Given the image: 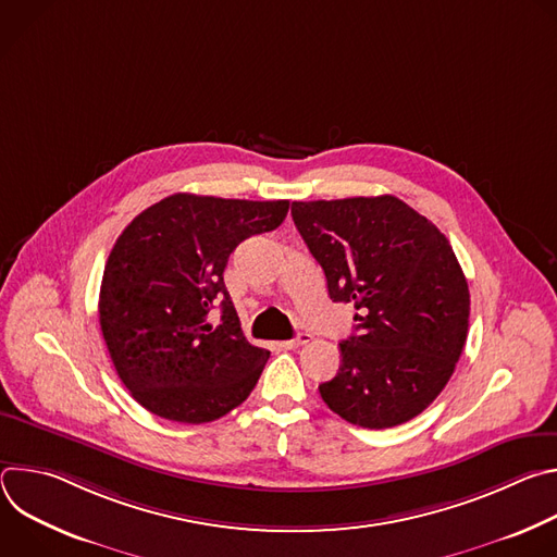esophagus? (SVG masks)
<instances>
[{"label": "esophagus", "instance_id": "obj_1", "mask_svg": "<svg viewBox=\"0 0 557 557\" xmlns=\"http://www.w3.org/2000/svg\"><path fill=\"white\" fill-rule=\"evenodd\" d=\"M312 337L308 335V333H297V337H293V339H286V342H282V348H286V350H293V348H299V346H304V344H308Z\"/></svg>", "mask_w": 557, "mask_h": 557}]
</instances>
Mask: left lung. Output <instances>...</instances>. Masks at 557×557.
Returning <instances> with one entry per match:
<instances>
[{
    "mask_svg": "<svg viewBox=\"0 0 557 557\" xmlns=\"http://www.w3.org/2000/svg\"><path fill=\"white\" fill-rule=\"evenodd\" d=\"M295 226L333 301H352L355 335L320 385L344 421L383 430L421 414L454 374L469 288L447 237L394 196L293 202Z\"/></svg>",
    "mask_w": 557,
    "mask_h": 557,
    "instance_id": "1",
    "label": "left lung"
}]
</instances>
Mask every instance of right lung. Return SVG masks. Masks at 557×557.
Listing matches in <instances>:
<instances>
[{
    "label": "right lung",
    "mask_w": 557,
    "mask_h": 557,
    "mask_svg": "<svg viewBox=\"0 0 557 557\" xmlns=\"http://www.w3.org/2000/svg\"><path fill=\"white\" fill-rule=\"evenodd\" d=\"M288 200L174 194L138 213L108 258L101 333L116 374L156 417L209 423L256 387L269 350L251 346L224 286L228 256L277 228ZM223 306L213 327L208 310Z\"/></svg>",
    "instance_id": "obj_1"
}]
</instances>
